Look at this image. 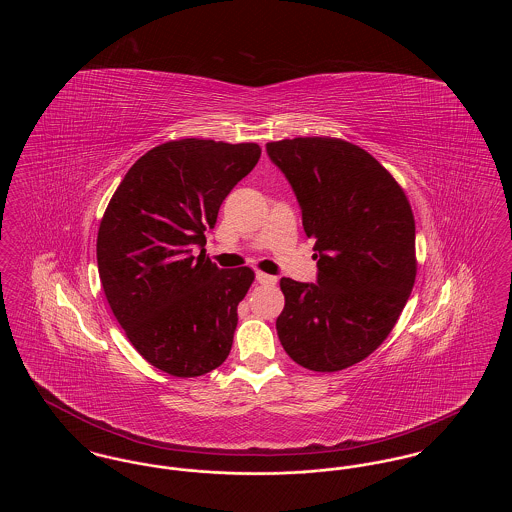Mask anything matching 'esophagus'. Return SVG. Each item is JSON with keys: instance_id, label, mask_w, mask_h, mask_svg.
Instances as JSON below:
<instances>
[{"instance_id": "34e87169", "label": "esophagus", "mask_w": 512, "mask_h": 512, "mask_svg": "<svg viewBox=\"0 0 512 512\" xmlns=\"http://www.w3.org/2000/svg\"><path fill=\"white\" fill-rule=\"evenodd\" d=\"M255 280L259 284H276V276H270V274H265V272H255Z\"/></svg>"}]
</instances>
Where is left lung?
I'll list each match as a JSON object with an SVG mask.
<instances>
[{
	"label": "left lung",
	"instance_id": "1",
	"mask_svg": "<svg viewBox=\"0 0 512 512\" xmlns=\"http://www.w3.org/2000/svg\"><path fill=\"white\" fill-rule=\"evenodd\" d=\"M315 238L317 284L282 278L276 332L297 365L336 372L368 357L413 292L414 219L399 184L365 149L336 138L267 144Z\"/></svg>",
	"mask_w": 512,
	"mask_h": 512
}]
</instances>
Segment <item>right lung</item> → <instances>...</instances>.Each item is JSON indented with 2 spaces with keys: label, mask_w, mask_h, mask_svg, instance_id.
Returning a JSON list of instances; mask_svg holds the SVG:
<instances>
[{
  "label": "right lung",
  "mask_w": 512,
  "mask_h": 512,
  "mask_svg": "<svg viewBox=\"0 0 512 512\" xmlns=\"http://www.w3.org/2000/svg\"><path fill=\"white\" fill-rule=\"evenodd\" d=\"M259 157L257 144L199 138L153 147L101 219L98 268L109 307L136 351L171 376L207 374L230 353L238 303L255 276L213 265L205 232Z\"/></svg>",
  "instance_id": "right-lung-1"
}]
</instances>
